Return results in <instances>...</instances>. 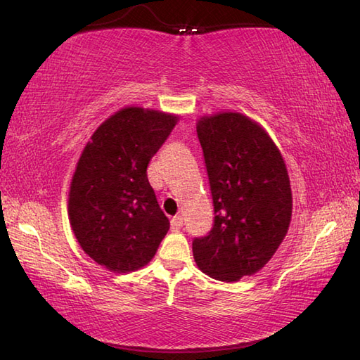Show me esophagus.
<instances>
[{
    "label": "esophagus",
    "instance_id": "34e87169",
    "mask_svg": "<svg viewBox=\"0 0 360 360\" xmlns=\"http://www.w3.org/2000/svg\"><path fill=\"white\" fill-rule=\"evenodd\" d=\"M183 226V217L181 215H175V217L171 219V229L172 231H179Z\"/></svg>",
    "mask_w": 360,
    "mask_h": 360
}]
</instances>
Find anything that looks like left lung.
<instances>
[{
  "mask_svg": "<svg viewBox=\"0 0 360 360\" xmlns=\"http://www.w3.org/2000/svg\"><path fill=\"white\" fill-rule=\"evenodd\" d=\"M197 135L215 217L207 236L193 240L194 259L215 281L237 282L265 266L288 233V171L266 131L246 115L202 117Z\"/></svg>",
  "mask_w": 360,
  "mask_h": 360,
  "instance_id": "8db88e82",
  "label": "left lung"
}]
</instances>
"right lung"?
I'll return each instance as SVG.
<instances>
[{
  "instance_id": "add662e5",
  "label": "right lung",
  "mask_w": 360,
  "mask_h": 360,
  "mask_svg": "<svg viewBox=\"0 0 360 360\" xmlns=\"http://www.w3.org/2000/svg\"><path fill=\"white\" fill-rule=\"evenodd\" d=\"M177 115L124 108L94 132L70 183L69 220L83 251L114 273L145 266L169 220L148 180V165Z\"/></svg>"
}]
</instances>
